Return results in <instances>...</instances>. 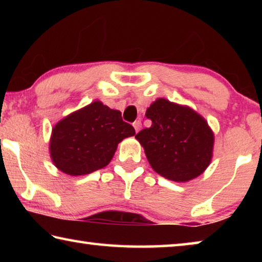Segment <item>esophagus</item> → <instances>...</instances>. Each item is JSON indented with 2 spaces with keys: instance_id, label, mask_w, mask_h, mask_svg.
<instances>
[{
  "instance_id": "obj_1",
  "label": "esophagus",
  "mask_w": 262,
  "mask_h": 262,
  "mask_svg": "<svg viewBox=\"0 0 262 262\" xmlns=\"http://www.w3.org/2000/svg\"><path fill=\"white\" fill-rule=\"evenodd\" d=\"M133 126H134V129H135V132H136V133L139 132V130L141 129V127H142L141 120H136L134 123H133Z\"/></svg>"
}]
</instances>
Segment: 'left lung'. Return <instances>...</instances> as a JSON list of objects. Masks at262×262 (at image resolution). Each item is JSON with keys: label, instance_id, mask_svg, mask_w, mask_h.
<instances>
[{"label": "left lung", "instance_id": "8db88e82", "mask_svg": "<svg viewBox=\"0 0 262 262\" xmlns=\"http://www.w3.org/2000/svg\"><path fill=\"white\" fill-rule=\"evenodd\" d=\"M152 125L135 135L149 164L164 178L185 183L209 166L214 133L188 106L159 98L145 112Z\"/></svg>", "mask_w": 262, "mask_h": 262}]
</instances>
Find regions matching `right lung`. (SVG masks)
<instances>
[{"label": "right lung", "mask_w": 262, "mask_h": 262, "mask_svg": "<svg viewBox=\"0 0 262 262\" xmlns=\"http://www.w3.org/2000/svg\"><path fill=\"white\" fill-rule=\"evenodd\" d=\"M133 135L134 127L122 120L120 111L96 100L53 127L52 161L66 174H89L107 165L118 144Z\"/></svg>", "instance_id": "add662e5"}]
</instances>
